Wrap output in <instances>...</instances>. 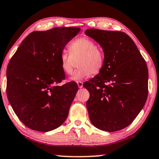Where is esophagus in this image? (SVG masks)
<instances>
[{"label": "esophagus", "instance_id": "34e87169", "mask_svg": "<svg viewBox=\"0 0 159 159\" xmlns=\"http://www.w3.org/2000/svg\"><path fill=\"white\" fill-rule=\"evenodd\" d=\"M77 84H78V88H80V89H81V88L83 87V82H81V81H78V82H77Z\"/></svg>", "mask_w": 159, "mask_h": 159}]
</instances>
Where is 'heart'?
<instances>
[{"mask_svg": "<svg viewBox=\"0 0 159 159\" xmlns=\"http://www.w3.org/2000/svg\"><path fill=\"white\" fill-rule=\"evenodd\" d=\"M68 48L70 53L63 52L60 56V65L64 73L67 75L73 73L74 61L80 59L77 64L78 69L70 78L72 81H81L92 73H99L103 68V52L89 38H78L70 44Z\"/></svg>", "mask_w": 159, "mask_h": 159, "instance_id": "obj_1", "label": "heart"}]
</instances>
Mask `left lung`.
I'll return each mask as SVG.
<instances>
[{
	"label": "left lung",
	"instance_id": "8db88e82",
	"mask_svg": "<svg viewBox=\"0 0 159 159\" xmlns=\"http://www.w3.org/2000/svg\"><path fill=\"white\" fill-rule=\"evenodd\" d=\"M85 34L101 46L103 68L84 84L89 92L86 102L90 121L104 131L122 130L134 121L146 103L148 70L134 42L121 31L96 29Z\"/></svg>",
	"mask_w": 159,
	"mask_h": 159
}]
</instances>
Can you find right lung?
Instances as JSON below:
<instances>
[{
    "mask_svg": "<svg viewBox=\"0 0 159 159\" xmlns=\"http://www.w3.org/2000/svg\"><path fill=\"white\" fill-rule=\"evenodd\" d=\"M80 30L60 27L31 32L10 60L7 70L8 100L30 129L51 131L67 118L78 87L75 81L56 85L65 78L60 56Z\"/></svg>",
    "mask_w": 159,
    "mask_h": 159,
    "instance_id": "obj_1",
    "label": "right lung"
}]
</instances>
